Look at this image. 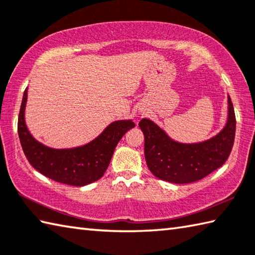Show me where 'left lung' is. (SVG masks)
Returning a JSON list of instances; mask_svg holds the SVG:
<instances>
[{
  "label": "left lung",
  "instance_id": "8db88e82",
  "mask_svg": "<svg viewBox=\"0 0 255 255\" xmlns=\"http://www.w3.org/2000/svg\"><path fill=\"white\" fill-rule=\"evenodd\" d=\"M228 105V122L224 128L201 142L175 141L152 120L142 118L139 127L145 136V158L150 172L166 182L188 184L220 168L232 150L237 127L230 96Z\"/></svg>",
  "mask_w": 255,
  "mask_h": 255
}]
</instances>
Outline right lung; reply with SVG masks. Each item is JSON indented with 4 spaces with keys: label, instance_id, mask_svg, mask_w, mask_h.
Returning a JSON list of instances; mask_svg holds the SVG:
<instances>
[{
    "label": "right lung",
    "instance_id": "obj_1",
    "mask_svg": "<svg viewBox=\"0 0 255 255\" xmlns=\"http://www.w3.org/2000/svg\"><path fill=\"white\" fill-rule=\"evenodd\" d=\"M26 99L27 88L23 94L17 120L22 149L38 172L58 183L85 186L100 179L108 168L117 143L129 129L135 127L131 119L117 120L86 145L55 149L41 143L30 133L24 119Z\"/></svg>",
    "mask_w": 255,
    "mask_h": 255
}]
</instances>
